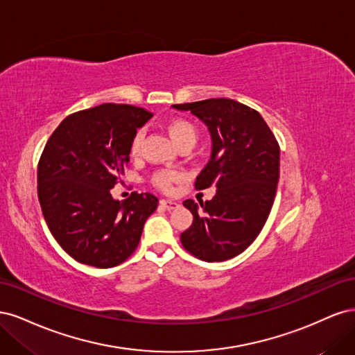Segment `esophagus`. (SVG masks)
I'll use <instances>...</instances> for the list:
<instances>
[{
    "label": "esophagus",
    "mask_w": 355,
    "mask_h": 355,
    "mask_svg": "<svg viewBox=\"0 0 355 355\" xmlns=\"http://www.w3.org/2000/svg\"><path fill=\"white\" fill-rule=\"evenodd\" d=\"M159 204H161V206H163V207H166L167 210H173V209H178V207L180 206V204H179L178 201H173V200H161Z\"/></svg>",
    "instance_id": "1"
}]
</instances>
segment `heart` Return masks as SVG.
<instances>
[{"instance_id": "1", "label": "heart", "mask_w": 355, "mask_h": 355, "mask_svg": "<svg viewBox=\"0 0 355 355\" xmlns=\"http://www.w3.org/2000/svg\"><path fill=\"white\" fill-rule=\"evenodd\" d=\"M167 132L168 136L171 137V141L175 142L176 146L182 144H196L197 141V128L194 124H191L187 120H173L167 124ZM141 141H142V133L139 132L133 137L132 142V154L136 155L139 153V148H141ZM176 180H179V173L173 170H159L157 173L153 175L151 182L153 184L159 188L161 191H168Z\"/></svg>"}]
</instances>
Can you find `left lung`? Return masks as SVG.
<instances>
[{
    "label": "left lung",
    "mask_w": 355,
    "mask_h": 355,
    "mask_svg": "<svg viewBox=\"0 0 355 355\" xmlns=\"http://www.w3.org/2000/svg\"><path fill=\"white\" fill-rule=\"evenodd\" d=\"M173 108L191 111L207 125L211 155L196 188L216 187L206 202L184 201L194 220L180 234V243L201 261H228L256 240L270 216L280 178V146L262 115L237 101L207 99Z\"/></svg>",
    "instance_id": "left-lung-1"
}]
</instances>
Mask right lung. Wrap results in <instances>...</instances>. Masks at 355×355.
<instances>
[{
    "instance_id": "obj_1",
    "label": "right lung",
    "mask_w": 355,
    "mask_h": 355,
    "mask_svg": "<svg viewBox=\"0 0 355 355\" xmlns=\"http://www.w3.org/2000/svg\"><path fill=\"white\" fill-rule=\"evenodd\" d=\"M151 112L102 103L68 115L38 163V200L53 237L75 261L96 268L124 262L158 206L149 192L114 200L111 189L130 161L132 142Z\"/></svg>"
}]
</instances>
